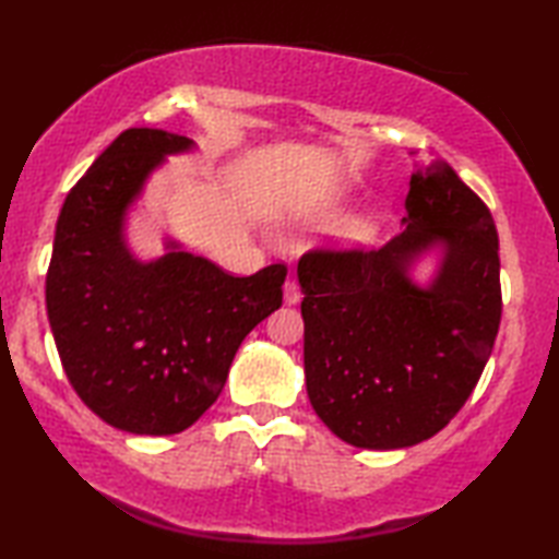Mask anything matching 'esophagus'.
<instances>
[{"mask_svg": "<svg viewBox=\"0 0 559 559\" xmlns=\"http://www.w3.org/2000/svg\"><path fill=\"white\" fill-rule=\"evenodd\" d=\"M299 301H301L299 284L287 280V282H284V304H287V306H296Z\"/></svg>", "mask_w": 559, "mask_h": 559, "instance_id": "1", "label": "esophagus"}]
</instances>
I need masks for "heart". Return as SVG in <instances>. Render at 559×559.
I'll use <instances>...</instances> for the list:
<instances>
[{"label":"heart","mask_w":559,"mask_h":559,"mask_svg":"<svg viewBox=\"0 0 559 559\" xmlns=\"http://www.w3.org/2000/svg\"><path fill=\"white\" fill-rule=\"evenodd\" d=\"M376 231H379V224H376L373 216L357 214L343 224V229H340V241L345 246H364L371 241Z\"/></svg>","instance_id":"b5f03b06"}]
</instances>
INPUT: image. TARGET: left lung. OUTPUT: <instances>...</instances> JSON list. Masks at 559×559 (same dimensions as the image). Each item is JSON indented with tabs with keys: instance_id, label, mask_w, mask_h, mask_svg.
<instances>
[{
	"instance_id": "left-lung-1",
	"label": "left lung",
	"mask_w": 559,
	"mask_h": 559,
	"mask_svg": "<svg viewBox=\"0 0 559 559\" xmlns=\"http://www.w3.org/2000/svg\"><path fill=\"white\" fill-rule=\"evenodd\" d=\"M403 231L379 250H311L304 292L306 391L357 449L415 447L468 401L502 318L499 238L485 202L435 158L409 178ZM440 253L425 285L412 277Z\"/></svg>"
}]
</instances>
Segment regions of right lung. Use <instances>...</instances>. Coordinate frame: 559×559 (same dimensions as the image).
<instances>
[{
  "mask_svg": "<svg viewBox=\"0 0 559 559\" xmlns=\"http://www.w3.org/2000/svg\"><path fill=\"white\" fill-rule=\"evenodd\" d=\"M188 136L124 130L67 195L57 219L45 304L72 389L110 427L168 437L219 397L243 337L282 306L287 267L226 275L174 238L136 258L124 222L166 156Z\"/></svg>",
  "mask_w": 559,
  "mask_h": 559,
  "instance_id": "add662e5",
  "label": "right lung"
}]
</instances>
